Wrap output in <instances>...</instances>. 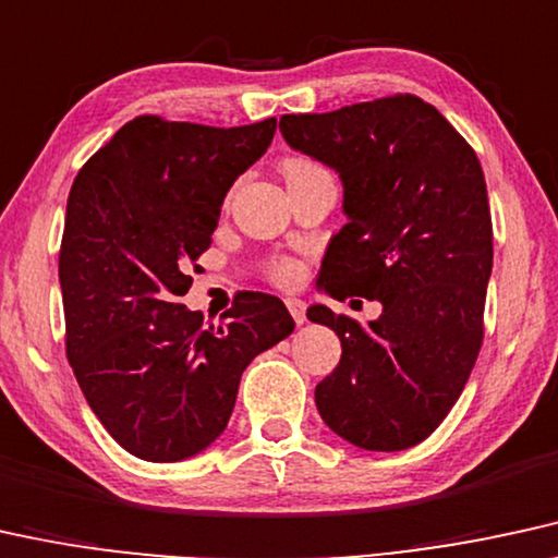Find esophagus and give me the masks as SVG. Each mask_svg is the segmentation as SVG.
Here are the masks:
<instances>
[{
  "label": "esophagus",
  "instance_id": "obj_1",
  "mask_svg": "<svg viewBox=\"0 0 558 558\" xmlns=\"http://www.w3.org/2000/svg\"><path fill=\"white\" fill-rule=\"evenodd\" d=\"M286 306H288V312H291L295 324L306 322V303H303L301 299H286Z\"/></svg>",
  "mask_w": 558,
  "mask_h": 558
}]
</instances>
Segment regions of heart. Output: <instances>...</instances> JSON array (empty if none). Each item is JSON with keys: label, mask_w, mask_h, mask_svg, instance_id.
Here are the masks:
<instances>
[{"label": "heart", "mask_w": 558, "mask_h": 558, "mask_svg": "<svg viewBox=\"0 0 558 558\" xmlns=\"http://www.w3.org/2000/svg\"><path fill=\"white\" fill-rule=\"evenodd\" d=\"M319 165H314L312 159L306 157H291L283 161V174L286 178H291V174H301V172H308V169H316ZM272 278L278 280V283H293L295 278H299V267L291 259H278V263L272 265Z\"/></svg>", "instance_id": "1"}]
</instances>
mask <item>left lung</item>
<instances>
[{"label":"left lung","mask_w":558,"mask_h":558,"mask_svg":"<svg viewBox=\"0 0 558 558\" xmlns=\"http://www.w3.org/2000/svg\"><path fill=\"white\" fill-rule=\"evenodd\" d=\"M280 133L340 174L348 223L331 236L319 286L380 301L376 322L308 308L342 342L316 386L329 429L365 450L417 446L461 397L484 340L492 275L486 182L466 138L414 95L322 116H283Z\"/></svg>","instance_id":"1"}]
</instances>
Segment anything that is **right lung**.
I'll use <instances>...</instances> for the list:
<instances>
[{
    "instance_id": "1",
    "label": "right lung",
    "mask_w": 558,
    "mask_h": 558,
    "mask_svg": "<svg viewBox=\"0 0 558 558\" xmlns=\"http://www.w3.org/2000/svg\"><path fill=\"white\" fill-rule=\"evenodd\" d=\"M272 133L275 118L214 129L138 116L92 154L69 193L66 357L102 427L144 461L206 450L229 425L246 365L295 327L267 293L234 301L221 327H203L180 303L223 197Z\"/></svg>"
}]
</instances>
